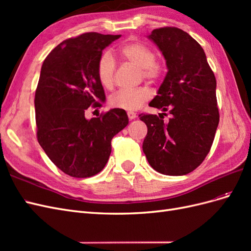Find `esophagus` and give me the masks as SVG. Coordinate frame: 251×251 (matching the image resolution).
Instances as JSON below:
<instances>
[{"mask_svg":"<svg viewBox=\"0 0 251 251\" xmlns=\"http://www.w3.org/2000/svg\"><path fill=\"white\" fill-rule=\"evenodd\" d=\"M127 117H128V119H130V120H133V119H135L136 117H137V114H136L135 112L128 111L127 112Z\"/></svg>","mask_w":251,"mask_h":251,"instance_id":"esophagus-1","label":"esophagus"}]
</instances>
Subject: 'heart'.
Returning a JSON list of instances; mask_svg holds the SVG:
<instances>
[{
    "mask_svg": "<svg viewBox=\"0 0 251 251\" xmlns=\"http://www.w3.org/2000/svg\"><path fill=\"white\" fill-rule=\"evenodd\" d=\"M119 54L126 62L140 68L142 75L146 78H156L160 67L155 63L156 55L154 51L147 45L139 42H128L121 45L118 49ZM115 59L111 53L105 52L97 63V77L105 89H112L115 83ZM151 96V91L146 87L137 89L119 90L110 98V104L113 108L126 111H135L142 107Z\"/></svg>",
    "mask_w": 251,
    "mask_h": 251,
    "instance_id": "obj_1",
    "label": "heart"
}]
</instances>
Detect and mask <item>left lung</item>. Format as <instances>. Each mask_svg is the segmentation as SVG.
Masks as SVG:
<instances>
[{
	"instance_id": "left-lung-1",
	"label": "left lung",
	"mask_w": 251,
	"mask_h": 251,
	"mask_svg": "<svg viewBox=\"0 0 251 251\" xmlns=\"http://www.w3.org/2000/svg\"><path fill=\"white\" fill-rule=\"evenodd\" d=\"M165 59L168 73L149 105L170 111L141 114L148 126L142 143L150 165L158 173L182 176L193 172L209 153L219 125L217 81L199 43L176 27L155 29L148 35Z\"/></svg>"
}]
</instances>
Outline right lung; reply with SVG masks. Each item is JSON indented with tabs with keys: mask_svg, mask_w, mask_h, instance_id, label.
<instances>
[{
	"mask_svg": "<svg viewBox=\"0 0 251 251\" xmlns=\"http://www.w3.org/2000/svg\"><path fill=\"white\" fill-rule=\"evenodd\" d=\"M121 35L87 32L66 40L44 60L35 91L37 141L65 174L87 178L107 164L114 136L127 126L126 112L112 109L87 119L90 107L105 101L97 77L102 50Z\"/></svg>",
	"mask_w": 251,
	"mask_h": 251,
	"instance_id": "obj_1",
	"label": "right lung"
}]
</instances>
